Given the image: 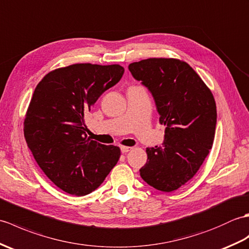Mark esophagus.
I'll return each mask as SVG.
<instances>
[{
    "instance_id": "obj_1",
    "label": "esophagus",
    "mask_w": 249,
    "mask_h": 249,
    "mask_svg": "<svg viewBox=\"0 0 249 249\" xmlns=\"http://www.w3.org/2000/svg\"><path fill=\"white\" fill-rule=\"evenodd\" d=\"M120 149H121V152H123V153H126V152H129V151H131V150H132V147H128V146H121V147H120Z\"/></svg>"
}]
</instances>
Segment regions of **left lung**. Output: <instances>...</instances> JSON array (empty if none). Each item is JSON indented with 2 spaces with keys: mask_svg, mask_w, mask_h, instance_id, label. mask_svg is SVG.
<instances>
[{
  "mask_svg": "<svg viewBox=\"0 0 249 249\" xmlns=\"http://www.w3.org/2000/svg\"><path fill=\"white\" fill-rule=\"evenodd\" d=\"M129 70L152 93L160 124L166 126L163 146L146 149L141 177L159 191H176L194 177L213 146L217 116L213 93L178 58L142 59Z\"/></svg>",
  "mask_w": 249,
  "mask_h": 249,
  "instance_id": "1",
  "label": "left lung"
}]
</instances>
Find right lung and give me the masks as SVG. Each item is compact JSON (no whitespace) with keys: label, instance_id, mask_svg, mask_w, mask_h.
<instances>
[{"label":"right lung","instance_id":"right-lung-1","mask_svg":"<svg viewBox=\"0 0 249 249\" xmlns=\"http://www.w3.org/2000/svg\"><path fill=\"white\" fill-rule=\"evenodd\" d=\"M124 72L118 64H73L38 83L23 123L27 147L48 178L70 195L95 191L120 158V148L86 137L85 116Z\"/></svg>","mask_w":249,"mask_h":249}]
</instances>
